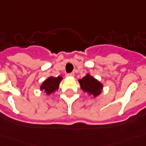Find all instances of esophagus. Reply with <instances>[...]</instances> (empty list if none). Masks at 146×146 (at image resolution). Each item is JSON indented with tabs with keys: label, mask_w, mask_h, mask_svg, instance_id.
Segmentation results:
<instances>
[{
	"label": "esophagus",
	"mask_w": 146,
	"mask_h": 146,
	"mask_svg": "<svg viewBox=\"0 0 146 146\" xmlns=\"http://www.w3.org/2000/svg\"><path fill=\"white\" fill-rule=\"evenodd\" d=\"M75 75V73L74 72H71V73H68V74H67V76H68V77H73Z\"/></svg>",
	"instance_id": "esophagus-1"
}]
</instances>
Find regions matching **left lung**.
Listing matches in <instances>:
<instances>
[{
  "instance_id": "8db88e82",
  "label": "left lung",
  "mask_w": 146,
  "mask_h": 146,
  "mask_svg": "<svg viewBox=\"0 0 146 146\" xmlns=\"http://www.w3.org/2000/svg\"><path fill=\"white\" fill-rule=\"evenodd\" d=\"M79 83L82 90L93 94L94 97L101 93L102 84L90 75H86L82 79H79Z\"/></svg>"
}]
</instances>
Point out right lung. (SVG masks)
I'll use <instances>...</instances> for the list:
<instances>
[{"mask_svg":"<svg viewBox=\"0 0 146 146\" xmlns=\"http://www.w3.org/2000/svg\"><path fill=\"white\" fill-rule=\"evenodd\" d=\"M62 77L59 76V77H49L48 79H46L44 81L43 84L41 85L40 89L41 90H44L46 94H51L54 93L58 88H59V85H60V81L62 80Z\"/></svg>","mask_w":146,"mask_h":146,"instance_id":"obj_1","label":"right lung"}]
</instances>
